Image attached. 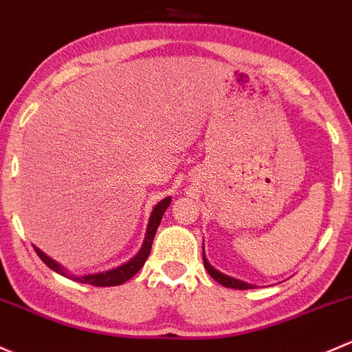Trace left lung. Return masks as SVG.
<instances>
[{
  "label": "left lung",
  "instance_id": "1",
  "mask_svg": "<svg viewBox=\"0 0 352 352\" xmlns=\"http://www.w3.org/2000/svg\"><path fill=\"white\" fill-rule=\"evenodd\" d=\"M203 264H205V267H206V271H208L210 276H212L215 281H219V283L222 286H227V288H235V289H251V288H254L252 285L244 283V281L235 280V278H230V276H227V274L217 271L215 267H213L212 264L208 263V259H206L205 251H203Z\"/></svg>",
  "mask_w": 352,
  "mask_h": 352
}]
</instances>
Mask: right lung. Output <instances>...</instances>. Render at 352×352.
I'll return each instance as SVG.
<instances>
[{
	"mask_svg": "<svg viewBox=\"0 0 352 352\" xmlns=\"http://www.w3.org/2000/svg\"><path fill=\"white\" fill-rule=\"evenodd\" d=\"M169 205H171V198L168 197L154 206V210H152V213L149 217V226H147L146 239H144V244H142V248H140V251L137 252V256H133L129 263L122 264V266L115 267V270H108V271H103V273H96V274H85V276H72V274H69L64 267H60L59 263H56V261L50 259L49 256L43 254L41 249L35 248V252H37V256L41 257L43 263L50 267V270L56 271V273H59V274H63V276L71 278V280L78 281V283H88L93 286L122 285V283H125V281H129L133 274L139 273L140 267L146 264L147 257H149V254H151L154 235H155V232H157V227H159V223H161L162 215H164V212L168 210Z\"/></svg>",
	"mask_w": 352,
	"mask_h": 352,
	"instance_id": "add662e5",
	"label": "right lung"
}]
</instances>
